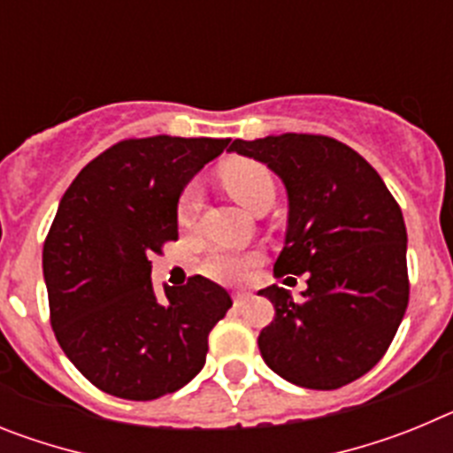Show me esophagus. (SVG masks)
Here are the masks:
<instances>
[{"instance_id":"1","label":"esophagus","mask_w":453,"mask_h":453,"mask_svg":"<svg viewBox=\"0 0 453 453\" xmlns=\"http://www.w3.org/2000/svg\"><path fill=\"white\" fill-rule=\"evenodd\" d=\"M247 302H250V292H235V295H234L235 308H242Z\"/></svg>"}]
</instances>
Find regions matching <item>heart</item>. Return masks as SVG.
I'll return each mask as SVG.
<instances>
[{"mask_svg":"<svg viewBox=\"0 0 453 453\" xmlns=\"http://www.w3.org/2000/svg\"><path fill=\"white\" fill-rule=\"evenodd\" d=\"M222 183L231 197L250 211H254L265 199H274V179L265 165L256 161H245V158L231 161L222 170ZM199 203H202L199 183H188L177 203V219L181 226H190L195 222ZM256 261H258V256L250 254V251L215 247L203 261V272L218 281H240L256 265Z\"/></svg>","mask_w":453,"mask_h":453,"instance_id":"b5f03b06","label":"heart"}]
</instances>
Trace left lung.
I'll use <instances>...</instances> for the list:
<instances>
[{"mask_svg":"<svg viewBox=\"0 0 453 453\" xmlns=\"http://www.w3.org/2000/svg\"><path fill=\"white\" fill-rule=\"evenodd\" d=\"M229 151L281 179L288 229L274 272L308 274L302 299L279 286L258 290L276 311L258 335L263 361L311 390L361 379L383 358L408 306L402 208L361 154L326 135L234 140Z\"/></svg>","mask_w":453,"mask_h":453,"instance_id":"left-lung-1","label":"left lung"}]
</instances>
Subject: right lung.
<instances>
[{"instance_id": "1", "label": "right lung", "mask_w": 453, "mask_h": 453, "mask_svg": "<svg viewBox=\"0 0 453 453\" xmlns=\"http://www.w3.org/2000/svg\"><path fill=\"white\" fill-rule=\"evenodd\" d=\"M229 138L122 140L88 163L63 195L42 247L51 329L92 386L147 402L192 381L208 334L231 308L206 276L151 286V254L179 238L177 203Z\"/></svg>"}]
</instances>
